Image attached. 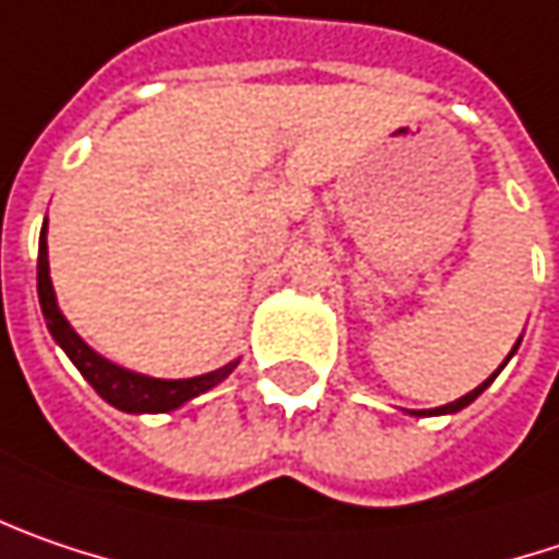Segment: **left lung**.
I'll return each mask as SVG.
<instances>
[{
    "instance_id": "8db88e82",
    "label": "left lung",
    "mask_w": 559,
    "mask_h": 559,
    "mask_svg": "<svg viewBox=\"0 0 559 559\" xmlns=\"http://www.w3.org/2000/svg\"><path fill=\"white\" fill-rule=\"evenodd\" d=\"M519 342H522V338H519ZM519 342H515V347H519ZM515 347H512V354H515ZM512 354H509V357H512ZM509 357H507V360H509ZM507 360H503V367H507ZM503 367H500V370H503ZM500 370H497V373H500ZM497 373H493V377H490V379H484V382H480V385H477V389H472V392H468V395H462V399H455V402H449V405H443V408L417 411V414H455V411L468 408V405H472V402H475L477 395H480V392H484V389H487V385H490V382H493V379H497Z\"/></svg>"
}]
</instances>
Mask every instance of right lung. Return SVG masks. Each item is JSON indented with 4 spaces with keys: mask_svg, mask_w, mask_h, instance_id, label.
Masks as SVG:
<instances>
[{
    "mask_svg": "<svg viewBox=\"0 0 559 559\" xmlns=\"http://www.w3.org/2000/svg\"><path fill=\"white\" fill-rule=\"evenodd\" d=\"M37 297H40V310H44L47 329L56 338V345L69 354V360L79 367V373L94 385V392L104 402H110L119 411H129V414H164V411L180 408L189 399L209 392L221 379L230 377L234 367L240 364V360H230L221 370L192 379H154L132 373L126 367H116L107 357H100L94 347L84 345L79 332L69 325V319L62 316L59 304H56V290H52L50 281V259H47V224L40 230V252H37Z\"/></svg>",
    "mask_w": 559,
    "mask_h": 559,
    "instance_id": "add662e5",
    "label": "right lung"
}]
</instances>
